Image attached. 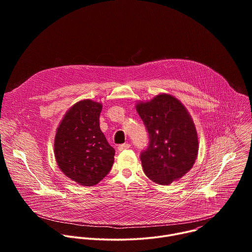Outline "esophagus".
I'll list each match as a JSON object with an SVG mask.
<instances>
[{"label": "esophagus", "instance_id": "34e87169", "mask_svg": "<svg viewBox=\"0 0 252 252\" xmlns=\"http://www.w3.org/2000/svg\"><path fill=\"white\" fill-rule=\"evenodd\" d=\"M130 148V145L129 143H123V145H120L119 147H118V150L119 151H124V150H127V149H129Z\"/></svg>", "mask_w": 252, "mask_h": 252}]
</instances>
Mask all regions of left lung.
<instances>
[{"instance_id":"1","label":"left lung","mask_w":252,"mask_h":252,"mask_svg":"<svg viewBox=\"0 0 252 252\" xmlns=\"http://www.w3.org/2000/svg\"><path fill=\"white\" fill-rule=\"evenodd\" d=\"M136 111L149 133L140 153L143 171L153 182L169 185L183 177L197 157L195 126L183 103L169 94L139 102Z\"/></svg>"}]
</instances>
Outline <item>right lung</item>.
<instances>
[{
    "instance_id": "1",
    "label": "right lung",
    "mask_w": 252,
    "mask_h": 252,
    "mask_svg": "<svg viewBox=\"0 0 252 252\" xmlns=\"http://www.w3.org/2000/svg\"><path fill=\"white\" fill-rule=\"evenodd\" d=\"M101 104L79 101L65 114L55 137V157L61 170L81 186L98 184L110 172L116 151L99 128Z\"/></svg>"
}]
</instances>
